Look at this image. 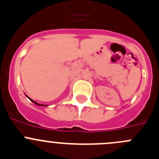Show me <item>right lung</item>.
Wrapping results in <instances>:
<instances>
[{
    "label": "right lung",
    "mask_w": 159,
    "mask_h": 159,
    "mask_svg": "<svg viewBox=\"0 0 159 159\" xmlns=\"http://www.w3.org/2000/svg\"><path fill=\"white\" fill-rule=\"evenodd\" d=\"M26 97H27V98H29V99H30V101L31 102H34L35 104L36 105H37V106H41V107H46V106H48V105H44V104H40V103H38V102H36V101H34V100H32V99H30V98H29V96H28V95H26Z\"/></svg>",
    "instance_id": "add662e5"
}]
</instances>
